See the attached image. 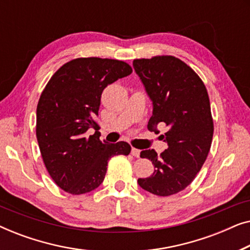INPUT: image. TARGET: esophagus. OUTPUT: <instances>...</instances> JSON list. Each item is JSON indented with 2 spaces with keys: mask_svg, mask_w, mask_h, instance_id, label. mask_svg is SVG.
I'll use <instances>...</instances> for the list:
<instances>
[{
  "mask_svg": "<svg viewBox=\"0 0 250 250\" xmlns=\"http://www.w3.org/2000/svg\"><path fill=\"white\" fill-rule=\"evenodd\" d=\"M140 150L139 149H135V148H132V150H131V153L134 157H140Z\"/></svg>",
  "mask_w": 250,
  "mask_h": 250,
  "instance_id": "34e87169",
  "label": "esophagus"
}]
</instances>
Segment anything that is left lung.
<instances>
[{
    "label": "left lung",
    "instance_id": "obj_1",
    "mask_svg": "<svg viewBox=\"0 0 250 250\" xmlns=\"http://www.w3.org/2000/svg\"><path fill=\"white\" fill-rule=\"evenodd\" d=\"M133 67L152 101L148 128L165 125L162 138L168 146L160 156L153 149L142 150L140 157L151 160L155 172L138 183L156 196H172L192 182L209 152L214 133L209 98L200 77L175 57L135 59Z\"/></svg>",
    "mask_w": 250,
    "mask_h": 250
}]
</instances>
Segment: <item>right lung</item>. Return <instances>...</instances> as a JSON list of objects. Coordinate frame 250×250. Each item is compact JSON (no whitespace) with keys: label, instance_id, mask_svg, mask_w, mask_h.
<instances>
[{"label":"right lung","instance_id":"1","mask_svg":"<svg viewBox=\"0 0 250 250\" xmlns=\"http://www.w3.org/2000/svg\"><path fill=\"white\" fill-rule=\"evenodd\" d=\"M124 61L78 58L58 69L41 94L36 109V138L44 165L52 180L71 194H83L104 182L108 160L127 156L131 146L100 141L94 118L101 94L109 84L128 76Z\"/></svg>","mask_w":250,"mask_h":250}]
</instances>
